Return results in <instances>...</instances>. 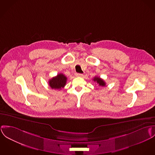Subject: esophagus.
I'll return each mask as SVG.
<instances>
[{
    "label": "esophagus",
    "mask_w": 155,
    "mask_h": 155,
    "mask_svg": "<svg viewBox=\"0 0 155 155\" xmlns=\"http://www.w3.org/2000/svg\"><path fill=\"white\" fill-rule=\"evenodd\" d=\"M75 75L77 77H82L83 76V74H80V73H76L75 74Z\"/></svg>",
    "instance_id": "esophagus-1"
}]
</instances>
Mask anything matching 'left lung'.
I'll use <instances>...</instances> for the list:
<instances>
[{"mask_svg": "<svg viewBox=\"0 0 155 155\" xmlns=\"http://www.w3.org/2000/svg\"><path fill=\"white\" fill-rule=\"evenodd\" d=\"M93 81L94 82H96L97 84H98V85L101 87H104L106 86V83L103 81V79L99 77H94V78H93Z\"/></svg>", "mask_w": 155, "mask_h": 155, "instance_id": "8db88e82", "label": "left lung"}]
</instances>
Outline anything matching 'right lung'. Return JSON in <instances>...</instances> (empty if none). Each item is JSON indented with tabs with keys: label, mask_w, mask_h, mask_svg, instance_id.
I'll list each match as a JSON object with an SVG mask.
<instances>
[{
	"label": "right lung",
	"mask_w": 155,
	"mask_h": 155,
	"mask_svg": "<svg viewBox=\"0 0 155 155\" xmlns=\"http://www.w3.org/2000/svg\"><path fill=\"white\" fill-rule=\"evenodd\" d=\"M67 80V78L63 74H59L49 81V86L52 89L61 90L66 85Z\"/></svg>",
	"instance_id": "add662e5"
}]
</instances>
